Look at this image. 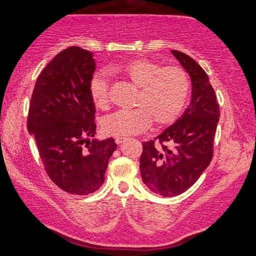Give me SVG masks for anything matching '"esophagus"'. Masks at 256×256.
<instances>
[{
    "label": "esophagus",
    "mask_w": 256,
    "mask_h": 256,
    "mask_svg": "<svg viewBox=\"0 0 256 256\" xmlns=\"http://www.w3.org/2000/svg\"><path fill=\"white\" fill-rule=\"evenodd\" d=\"M126 140H127V138H124V137H116V143L118 144V145H120L121 143H124Z\"/></svg>",
    "instance_id": "esophagus-1"
}]
</instances>
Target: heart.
Masks as SVG:
<instances>
[{"instance_id":"b5f03b06","label":"heart","mask_w":256,"mask_h":256,"mask_svg":"<svg viewBox=\"0 0 256 256\" xmlns=\"http://www.w3.org/2000/svg\"><path fill=\"white\" fill-rule=\"evenodd\" d=\"M108 74L127 79L140 88L136 108L118 111L102 121L108 135L129 136L144 132L152 120L156 126H168L177 120L190 94V78L178 66H161L154 61L137 58L121 66H111ZM90 94L96 108L108 106V87L106 74H95L90 82Z\"/></svg>"}]
</instances>
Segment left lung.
I'll list each match as a JSON object with an SVG mask.
<instances>
[{
  "label": "left lung",
  "instance_id": "8db88e82",
  "mask_svg": "<svg viewBox=\"0 0 256 256\" xmlns=\"http://www.w3.org/2000/svg\"><path fill=\"white\" fill-rule=\"evenodd\" d=\"M171 53L190 77V103L174 124L154 138L158 144L143 143L140 166L146 187L163 198L187 190L210 164L220 116L214 90L202 66L177 50Z\"/></svg>",
  "mask_w": 256,
  "mask_h": 256
}]
</instances>
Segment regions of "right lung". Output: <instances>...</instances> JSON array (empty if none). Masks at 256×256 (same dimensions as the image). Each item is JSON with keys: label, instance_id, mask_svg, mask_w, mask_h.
<instances>
[{"label": "right lung", "instance_id": "1", "mask_svg": "<svg viewBox=\"0 0 256 256\" xmlns=\"http://www.w3.org/2000/svg\"><path fill=\"white\" fill-rule=\"evenodd\" d=\"M96 69L94 53L71 46L58 54L37 78L28 114V132L35 138L52 182L74 195L92 194L104 182L113 138L100 140L90 82Z\"/></svg>", "mask_w": 256, "mask_h": 256}]
</instances>
